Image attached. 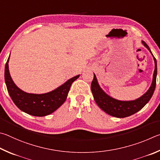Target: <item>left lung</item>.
<instances>
[{"instance_id": "1", "label": "left lung", "mask_w": 160, "mask_h": 160, "mask_svg": "<svg viewBox=\"0 0 160 160\" xmlns=\"http://www.w3.org/2000/svg\"><path fill=\"white\" fill-rule=\"evenodd\" d=\"M142 43L145 48H147L151 54L152 55L147 43L143 41H142ZM152 56L154 61H155V71H154L152 83L146 93L136 100H129V101H122V100L114 99L108 96L100 88L97 81V78L94 74L93 79L92 81L91 86V91L95 101L101 110L111 116L118 117V118H124V117L131 116L136 113L149 102L155 89L157 72H158L157 60L153 55Z\"/></svg>"}]
</instances>
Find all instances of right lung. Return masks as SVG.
Listing matches in <instances>:
<instances>
[{
  "instance_id": "right-lung-1",
  "label": "right lung",
  "mask_w": 160,
  "mask_h": 160,
  "mask_svg": "<svg viewBox=\"0 0 160 160\" xmlns=\"http://www.w3.org/2000/svg\"><path fill=\"white\" fill-rule=\"evenodd\" d=\"M5 67V82L10 96L19 110L30 115L43 117L52 113L65 102L72 83L79 75L70 78L55 90L43 94L28 93L15 85L10 77L8 62Z\"/></svg>"
}]
</instances>
